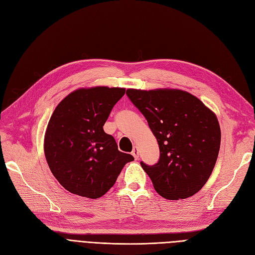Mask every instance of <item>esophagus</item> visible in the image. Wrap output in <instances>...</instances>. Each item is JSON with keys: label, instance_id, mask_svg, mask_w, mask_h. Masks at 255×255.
<instances>
[{"label": "esophagus", "instance_id": "esophagus-1", "mask_svg": "<svg viewBox=\"0 0 255 255\" xmlns=\"http://www.w3.org/2000/svg\"><path fill=\"white\" fill-rule=\"evenodd\" d=\"M131 153H132L134 159H137L138 158V149H137V147H133V149H132V151H131Z\"/></svg>", "mask_w": 255, "mask_h": 255}]
</instances>
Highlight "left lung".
Listing matches in <instances>:
<instances>
[{"instance_id": "left-lung-1", "label": "left lung", "mask_w": 255, "mask_h": 255, "mask_svg": "<svg viewBox=\"0 0 255 255\" xmlns=\"http://www.w3.org/2000/svg\"><path fill=\"white\" fill-rule=\"evenodd\" d=\"M126 94L141 112L160 148L154 165H141L159 195L184 199L199 192L216 164L220 148L217 118L194 95L181 90L128 89Z\"/></svg>"}]
</instances>
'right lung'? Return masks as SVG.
I'll list each match as a JSON object with an SVG mask.
<instances>
[{
	"instance_id": "1",
	"label": "right lung",
	"mask_w": 255,
	"mask_h": 255,
	"mask_svg": "<svg viewBox=\"0 0 255 255\" xmlns=\"http://www.w3.org/2000/svg\"><path fill=\"white\" fill-rule=\"evenodd\" d=\"M125 89L96 87L72 92L56 107L44 137L48 166L72 194L96 199L108 192L131 154L118 149L103 126Z\"/></svg>"
}]
</instances>
